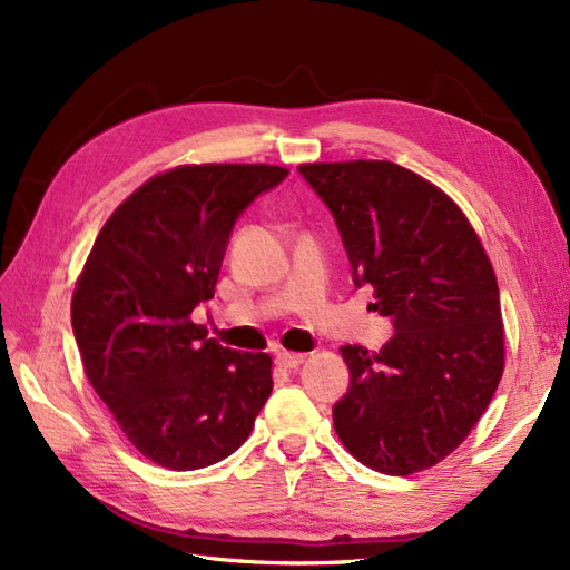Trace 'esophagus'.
Masks as SVG:
<instances>
[{
	"label": "esophagus",
	"instance_id": "obj_1",
	"mask_svg": "<svg viewBox=\"0 0 570 570\" xmlns=\"http://www.w3.org/2000/svg\"><path fill=\"white\" fill-rule=\"evenodd\" d=\"M304 354H295V352H281L278 356H275V364H278L281 368H297L299 364H304Z\"/></svg>",
	"mask_w": 570,
	"mask_h": 570
}]
</instances>
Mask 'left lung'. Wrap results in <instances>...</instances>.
Instances as JSON below:
<instances>
[{"mask_svg": "<svg viewBox=\"0 0 570 570\" xmlns=\"http://www.w3.org/2000/svg\"><path fill=\"white\" fill-rule=\"evenodd\" d=\"M333 212L354 271L394 337L340 350L350 392L333 409L347 452L385 475L433 469L469 438L504 373L497 275L471 220L392 161L297 166Z\"/></svg>", "mask_w": 570, "mask_h": 570, "instance_id": "obj_1", "label": "left lung"}]
</instances>
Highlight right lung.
I'll list each match as a JSON object with an SVG mask.
<instances>
[{"label":"right lung","mask_w":570,"mask_h":570,"mask_svg":"<svg viewBox=\"0 0 570 570\" xmlns=\"http://www.w3.org/2000/svg\"><path fill=\"white\" fill-rule=\"evenodd\" d=\"M289 170L183 164L151 176L101 226L71 299L85 375L145 459L197 471L249 438L273 390L264 352L206 340L235 218Z\"/></svg>","instance_id":"right-lung-1"}]
</instances>
